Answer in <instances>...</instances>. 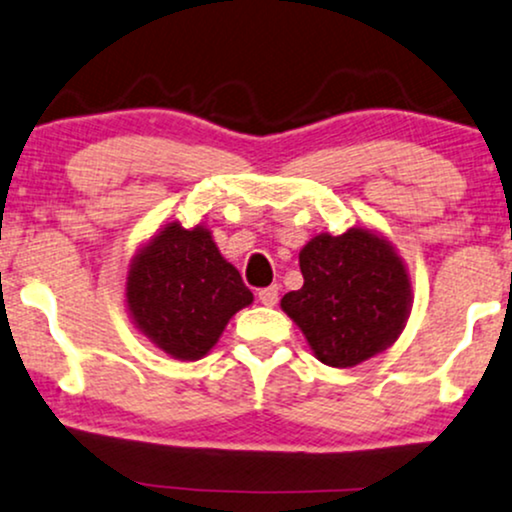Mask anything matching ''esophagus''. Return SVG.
Segmentation results:
<instances>
[{"mask_svg": "<svg viewBox=\"0 0 512 512\" xmlns=\"http://www.w3.org/2000/svg\"><path fill=\"white\" fill-rule=\"evenodd\" d=\"M257 298H260V303L262 305H267V307H274L276 303H279V286H267V288H260V291H257Z\"/></svg>", "mask_w": 512, "mask_h": 512, "instance_id": "1", "label": "esophagus"}]
</instances>
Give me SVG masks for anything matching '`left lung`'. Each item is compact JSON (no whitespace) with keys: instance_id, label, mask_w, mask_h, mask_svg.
Segmentation results:
<instances>
[{"instance_id":"8db88e82","label":"left lung","mask_w":512,"mask_h":512,"mask_svg":"<svg viewBox=\"0 0 512 512\" xmlns=\"http://www.w3.org/2000/svg\"><path fill=\"white\" fill-rule=\"evenodd\" d=\"M303 288L281 307L324 365L353 367L391 346L410 310V281L384 238L362 229L312 238L300 250Z\"/></svg>"}]
</instances>
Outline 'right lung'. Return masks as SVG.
<instances>
[{
	"instance_id": "right-lung-1",
	"label": "right lung",
	"mask_w": 512,
	"mask_h": 512,
	"mask_svg": "<svg viewBox=\"0 0 512 512\" xmlns=\"http://www.w3.org/2000/svg\"><path fill=\"white\" fill-rule=\"evenodd\" d=\"M128 310L138 329L178 360H197L219 341L240 307L252 303L238 269L207 229L169 224L131 264Z\"/></svg>"
}]
</instances>
